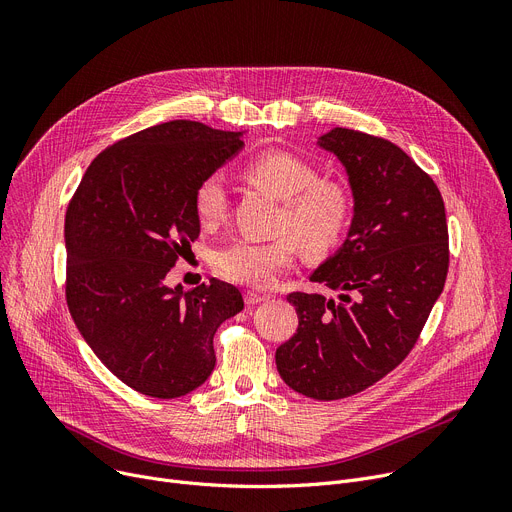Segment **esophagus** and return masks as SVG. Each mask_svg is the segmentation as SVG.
I'll list each match as a JSON object with an SVG mask.
<instances>
[{"mask_svg": "<svg viewBox=\"0 0 512 512\" xmlns=\"http://www.w3.org/2000/svg\"><path fill=\"white\" fill-rule=\"evenodd\" d=\"M267 297L265 294H257V292H253V290H249L247 294H245V303L249 305V307H253V305H259V303H263Z\"/></svg>", "mask_w": 512, "mask_h": 512, "instance_id": "34e87169", "label": "esophagus"}]
</instances>
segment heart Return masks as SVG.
<instances>
[{
    "mask_svg": "<svg viewBox=\"0 0 512 512\" xmlns=\"http://www.w3.org/2000/svg\"><path fill=\"white\" fill-rule=\"evenodd\" d=\"M245 176L284 201L278 220L282 236L267 242L236 240L218 251L215 270L222 278L263 288L294 261L299 245L311 255L326 253L338 245L351 220V199L342 184L317 178L315 168L305 159L280 149L263 151L251 159ZM195 211L207 228L226 218L228 197L218 176H209L197 186Z\"/></svg>",
    "mask_w": 512,
    "mask_h": 512,
    "instance_id": "obj_1",
    "label": "heart"
}]
</instances>
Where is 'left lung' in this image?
<instances>
[{
	"label": "left lung",
	"instance_id": "left-lung-1",
	"mask_svg": "<svg viewBox=\"0 0 512 512\" xmlns=\"http://www.w3.org/2000/svg\"><path fill=\"white\" fill-rule=\"evenodd\" d=\"M317 145L348 174L355 213L342 247L311 274L338 292H290L299 328L278 346L280 378L303 396L363 392L415 346L448 274V224L436 182L394 143L332 128Z\"/></svg>",
	"mask_w": 512,
	"mask_h": 512
}]
</instances>
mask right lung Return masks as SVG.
<instances>
[{
    "instance_id": "add662e5",
    "label": "right lung",
    "mask_w": 512,
    "mask_h": 512,
    "mask_svg": "<svg viewBox=\"0 0 512 512\" xmlns=\"http://www.w3.org/2000/svg\"><path fill=\"white\" fill-rule=\"evenodd\" d=\"M240 132L172 120L101 151L66 211V303L78 332L118 380L153 398L199 388L213 336L245 307L236 286L170 288L201 224L197 186L242 149Z\"/></svg>"
}]
</instances>
